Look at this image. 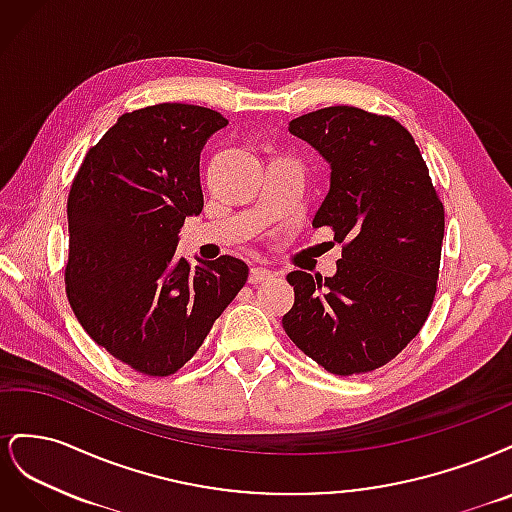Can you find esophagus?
<instances>
[{
    "label": "esophagus",
    "instance_id": "1",
    "mask_svg": "<svg viewBox=\"0 0 512 512\" xmlns=\"http://www.w3.org/2000/svg\"><path fill=\"white\" fill-rule=\"evenodd\" d=\"M273 277V273L265 267H252L250 271V284H262V282H269Z\"/></svg>",
    "mask_w": 512,
    "mask_h": 512
}]
</instances>
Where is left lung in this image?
Instances as JSON below:
<instances>
[{
    "label": "left lung",
    "mask_w": 512,
    "mask_h": 512,
    "mask_svg": "<svg viewBox=\"0 0 512 512\" xmlns=\"http://www.w3.org/2000/svg\"><path fill=\"white\" fill-rule=\"evenodd\" d=\"M331 166L314 226L344 243L333 277L288 273L286 335L331 374L389 363L425 324L438 284L444 207L412 134L391 117L329 106L288 123Z\"/></svg>",
    "instance_id": "left-lung-1"
}]
</instances>
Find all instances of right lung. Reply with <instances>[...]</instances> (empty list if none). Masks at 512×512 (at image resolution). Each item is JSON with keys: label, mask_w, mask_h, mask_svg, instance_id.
Listing matches in <instances>:
<instances>
[{"label": "right lung", "mask_w": 512, "mask_h": 512, "mask_svg": "<svg viewBox=\"0 0 512 512\" xmlns=\"http://www.w3.org/2000/svg\"><path fill=\"white\" fill-rule=\"evenodd\" d=\"M228 121L205 106L156 104L117 119L68 196L66 294L87 335L147 376H170L247 282L239 258H177L203 211L200 151Z\"/></svg>", "instance_id": "obj_1"}]
</instances>
